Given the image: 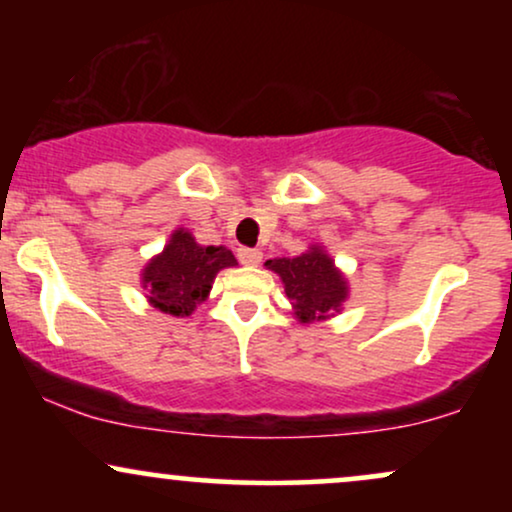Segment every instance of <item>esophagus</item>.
I'll list each match as a JSON object with an SVG mask.
<instances>
[{"instance_id": "esophagus-1", "label": "esophagus", "mask_w": 512, "mask_h": 512, "mask_svg": "<svg viewBox=\"0 0 512 512\" xmlns=\"http://www.w3.org/2000/svg\"><path fill=\"white\" fill-rule=\"evenodd\" d=\"M238 260H240V264H245V267H257V264L262 262V252L252 250V248H240Z\"/></svg>"}]
</instances>
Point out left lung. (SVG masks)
Wrapping results in <instances>:
<instances>
[{
	"label": "left lung",
	"mask_w": 512,
	"mask_h": 512,
	"mask_svg": "<svg viewBox=\"0 0 512 512\" xmlns=\"http://www.w3.org/2000/svg\"><path fill=\"white\" fill-rule=\"evenodd\" d=\"M269 272L279 274L293 317L298 322L330 320L342 313L349 298V281L334 264L325 245H310L296 257H274L264 262Z\"/></svg>",
	"instance_id": "8db88e82"
}]
</instances>
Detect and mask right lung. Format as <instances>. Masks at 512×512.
Listing matches in <instances>:
<instances>
[{
  "label": "right lung",
  "mask_w": 512,
  "mask_h": 512,
  "mask_svg": "<svg viewBox=\"0 0 512 512\" xmlns=\"http://www.w3.org/2000/svg\"><path fill=\"white\" fill-rule=\"evenodd\" d=\"M238 260L223 245H199L187 228H175L158 255L142 269V289L151 308L187 317L209 298L216 274Z\"/></svg>",
  "instance_id": "obj_1"
}]
</instances>
